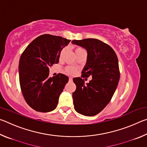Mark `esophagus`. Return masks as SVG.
<instances>
[{"instance_id":"esophagus-1","label":"esophagus","mask_w":147,"mask_h":147,"mask_svg":"<svg viewBox=\"0 0 147 147\" xmlns=\"http://www.w3.org/2000/svg\"><path fill=\"white\" fill-rule=\"evenodd\" d=\"M69 80L70 81V82H72V81H73V78H71V77H69Z\"/></svg>"}]
</instances>
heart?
<instances>
[{"mask_svg": "<svg viewBox=\"0 0 147 147\" xmlns=\"http://www.w3.org/2000/svg\"><path fill=\"white\" fill-rule=\"evenodd\" d=\"M82 50L83 49L82 48H80V47H77V48H76L75 50H74V52H75V54H76L79 51H82ZM63 53H64V51H63V50H62V51H61L60 54H59V58H62V56H63ZM76 71H77L76 69L74 68V67H67L65 69V72L69 74H74L76 73Z\"/></svg>", "mask_w": 147, "mask_h": 147, "instance_id": "1", "label": "heart"}]
</instances>
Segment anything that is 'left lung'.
<instances>
[{
    "label": "left lung",
    "instance_id": "left-lung-1",
    "mask_svg": "<svg viewBox=\"0 0 147 147\" xmlns=\"http://www.w3.org/2000/svg\"><path fill=\"white\" fill-rule=\"evenodd\" d=\"M72 43L88 53L82 77L92 76L86 84L80 77L73 78L76 86L73 93L74 108L84 115H95L108 105L117 87L120 78L117 56L110 46L96 39L73 40Z\"/></svg>",
    "mask_w": 147,
    "mask_h": 147
}]
</instances>
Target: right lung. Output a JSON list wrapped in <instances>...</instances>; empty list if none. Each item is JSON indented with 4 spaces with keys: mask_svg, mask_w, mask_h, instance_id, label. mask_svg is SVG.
<instances>
[{
    "mask_svg": "<svg viewBox=\"0 0 147 147\" xmlns=\"http://www.w3.org/2000/svg\"><path fill=\"white\" fill-rule=\"evenodd\" d=\"M71 40L44 34L30 43L19 65V82L26 103L39 112L56 108L59 95L69 78L63 74L49 77V67L59 62V54Z\"/></svg>",
    "mask_w": 147,
    "mask_h": 147,
    "instance_id": "obj_1",
    "label": "right lung"
}]
</instances>
